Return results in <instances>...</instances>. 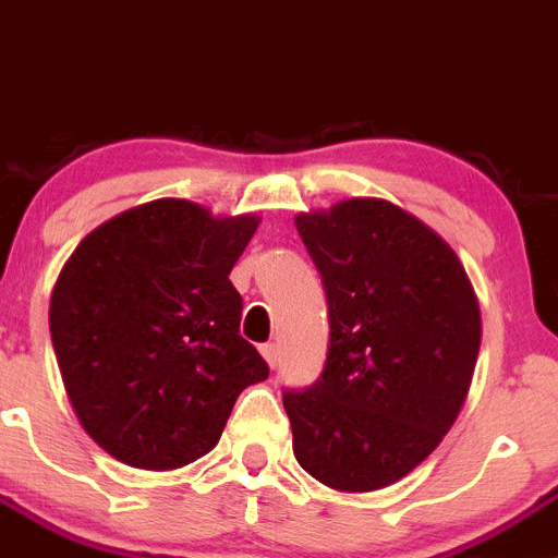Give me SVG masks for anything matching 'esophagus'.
<instances>
[{
    "instance_id": "1",
    "label": "esophagus",
    "mask_w": 558,
    "mask_h": 558,
    "mask_svg": "<svg viewBox=\"0 0 558 558\" xmlns=\"http://www.w3.org/2000/svg\"><path fill=\"white\" fill-rule=\"evenodd\" d=\"M262 356H264V360H267L269 367H275V365H278V345H275V343H264L262 345Z\"/></svg>"
}]
</instances>
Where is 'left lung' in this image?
<instances>
[{
  "instance_id": "1",
  "label": "left lung",
  "mask_w": 558,
  "mask_h": 558,
  "mask_svg": "<svg viewBox=\"0 0 558 558\" xmlns=\"http://www.w3.org/2000/svg\"><path fill=\"white\" fill-rule=\"evenodd\" d=\"M322 272V378L286 392L294 458L345 494L398 483L439 447L472 387L483 338L474 286L430 226L384 198L300 213Z\"/></svg>"
}]
</instances>
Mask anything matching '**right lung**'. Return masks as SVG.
<instances>
[{"instance_id": "1", "label": "right lung", "mask_w": 558, "mask_h": 558, "mask_svg": "<svg viewBox=\"0 0 558 558\" xmlns=\"http://www.w3.org/2000/svg\"><path fill=\"white\" fill-rule=\"evenodd\" d=\"M258 223L158 198L97 226L64 262L53 354L81 428L111 458L149 472L198 461L242 389L269 376L229 280Z\"/></svg>"}]
</instances>
